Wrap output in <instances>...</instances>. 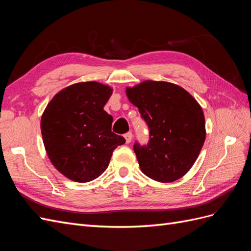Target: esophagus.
<instances>
[{"label":"esophagus","instance_id":"34e87169","mask_svg":"<svg viewBox=\"0 0 251 251\" xmlns=\"http://www.w3.org/2000/svg\"><path fill=\"white\" fill-rule=\"evenodd\" d=\"M125 138H126V143H130V142L132 141V139H133V133H132V132L126 133V134L125 135Z\"/></svg>","mask_w":251,"mask_h":251}]
</instances>
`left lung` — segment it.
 I'll return each instance as SVG.
<instances>
[{
  "mask_svg": "<svg viewBox=\"0 0 251 251\" xmlns=\"http://www.w3.org/2000/svg\"><path fill=\"white\" fill-rule=\"evenodd\" d=\"M126 92L150 130L148 146L134 144L141 172L162 183L183 177L198 158L206 136L198 101L168 81L146 80Z\"/></svg>",
  "mask_w": 251,
  "mask_h": 251,
  "instance_id": "obj_1",
  "label": "left lung"
}]
</instances>
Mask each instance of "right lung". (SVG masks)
Here are the masks:
<instances>
[{
	"label": "right lung",
	"instance_id": "1",
	"mask_svg": "<svg viewBox=\"0 0 251 251\" xmlns=\"http://www.w3.org/2000/svg\"><path fill=\"white\" fill-rule=\"evenodd\" d=\"M113 89L97 81L77 82L52 98L41 119L45 149L54 168L85 183L107 170L113 151L126 142L111 131L113 117L103 110Z\"/></svg>",
	"mask_w": 251,
	"mask_h": 251
}]
</instances>
